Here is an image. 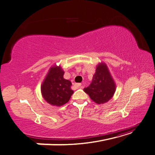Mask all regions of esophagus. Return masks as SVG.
<instances>
[{"mask_svg":"<svg viewBox=\"0 0 155 155\" xmlns=\"http://www.w3.org/2000/svg\"><path fill=\"white\" fill-rule=\"evenodd\" d=\"M74 87L77 88V89H78V88H80L81 87V83H75Z\"/></svg>","mask_w":155,"mask_h":155,"instance_id":"34e87169","label":"esophagus"}]
</instances>
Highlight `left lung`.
Masks as SVG:
<instances>
[{
  "label": "left lung",
  "mask_w": 155,
  "mask_h": 155,
  "mask_svg": "<svg viewBox=\"0 0 155 155\" xmlns=\"http://www.w3.org/2000/svg\"><path fill=\"white\" fill-rule=\"evenodd\" d=\"M116 85L112 78L107 65L99 63L96 68L91 83L84 89L90 98L97 104L107 102L116 91Z\"/></svg>",
  "instance_id": "8db88e82"
}]
</instances>
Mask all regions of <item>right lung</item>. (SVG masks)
I'll use <instances>...</instances> for the list:
<instances>
[{
	"instance_id": "obj_1",
	"label": "right lung",
	"mask_w": 155,
	"mask_h": 155,
	"mask_svg": "<svg viewBox=\"0 0 155 155\" xmlns=\"http://www.w3.org/2000/svg\"><path fill=\"white\" fill-rule=\"evenodd\" d=\"M64 72L60 66H54L49 70L41 84V91L44 99L54 106H62L67 103L74 91L71 82L64 78Z\"/></svg>"
}]
</instances>
